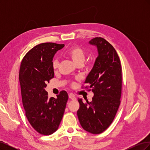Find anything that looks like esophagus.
I'll return each instance as SVG.
<instances>
[{
  "mask_svg": "<svg viewBox=\"0 0 150 150\" xmlns=\"http://www.w3.org/2000/svg\"><path fill=\"white\" fill-rule=\"evenodd\" d=\"M69 98L71 99H72V100H75V99H76V97L74 96V95L71 94V93L69 94Z\"/></svg>",
  "mask_w": 150,
  "mask_h": 150,
  "instance_id": "1",
  "label": "esophagus"
}]
</instances>
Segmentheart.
Listing matches in <instances>:
<instances>
[{"instance_id": "obj_1", "label": "heart", "mask_w": 150, "mask_h": 150, "mask_svg": "<svg viewBox=\"0 0 150 150\" xmlns=\"http://www.w3.org/2000/svg\"><path fill=\"white\" fill-rule=\"evenodd\" d=\"M66 55L71 58V59L74 62L76 65H82L85 61L86 57V51L83 47L80 46H74L71 47L66 52ZM52 68L54 70H56L59 66V61L57 59H54L52 63Z\"/></svg>"}]
</instances>
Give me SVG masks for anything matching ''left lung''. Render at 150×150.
Masks as SVG:
<instances>
[{"label": "left lung", "mask_w": 150, "mask_h": 150, "mask_svg": "<svg viewBox=\"0 0 150 150\" xmlns=\"http://www.w3.org/2000/svg\"><path fill=\"white\" fill-rule=\"evenodd\" d=\"M97 46L98 56L86 78V86L94 93L92 101L78 99L77 112L83 128L93 134H100L111 124L121 103L122 69L115 49L106 39L95 38L89 41Z\"/></svg>", "instance_id": "1"}]
</instances>
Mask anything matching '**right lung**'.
<instances>
[{"instance_id":"1","label":"right lung","mask_w":150,"mask_h":150,"mask_svg":"<svg viewBox=\"0 0 150 150\" xmlns=\"http://www.w3.org/2000/svg\"><path fill=\"white\" fill-rule=\"evenodd\" d=\"M64 44H39L27 52L21 64L19 82L25 114L29 123L40 134L50 135L58 129L64 113L68 94L61 91L57 98L45 91L54 76L52 58Z\"/></svg>"}]
</instances>
